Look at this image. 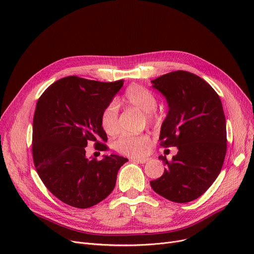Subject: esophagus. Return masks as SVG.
<instances>
[{
  "label": "esophagus",
  "mask_w": 254,
  "mask_h": 254,
  "mask_svg": "<svg viewBox=\"0 0 254 254\" xmlns=\"http://www.w3.org/2000/svg\"><path fill=\"white\" fill-rule=\"evenodd\" d=\"M131 162H135V163H140V164H145V163H147L149 159L148 158H137V157H134V158H131L130 159Z\"/></svg>",
  "instance_id": "esophagus-1"
}]
</instances>
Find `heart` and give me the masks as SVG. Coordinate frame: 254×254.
Masks as SVG:
<instances>
[{
  "mask_svg": "<svg viewBox=\"0 0 254 254\" xmlns=\"http://www.w3.org/2000/svg\"><path fill=\"white\" fill-rule=\"evenodd\" d=\"M123 101L146 113V120L149 125H155L157 123V116L153 112L156 109L157 99L148 88L139 84H132L126 90ZM101 125L107 135L113 136L117 134L119 130V120L118 106L116 102H112L106 107L101 116ZM150 142V137L146 134H123L114 142V148L119 153L130 156H140L147 150Z\"/></svg>",
  "mask_w": 254,
  "mask_h": 254,
  "instance_id": "b5f03b06",
  "label": "heart"
}]
</instances>
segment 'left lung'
I'll return each instance as SVG.
<instances>
[{"label":"left lung","mask_w":254,"mask_h":254,"mask_svg":"<svg viewBox=\"0 0 254 254\" xmlns=\"http://www.w3.org/2000/svg\"><path fill=\"white\" fill-rule=\"evenodd\" d=\"M166 97L169 112L162 125L161 145L177 147L152 190L169 201L189 203L201 196L221 171L226 153V126L217 92L190 72L175 71L152 80Z\"/></svg>","instance_id":"obj_1"}]
</instances>
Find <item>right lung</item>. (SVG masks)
<instances>
[{
    "instance_id": "add662e5",
    "label": "right lung",
    "mask_w": 254,
    "mask_h": 254,
    "mask_svg": "<svg viewBox=\"0 0 254 254\" xmlns=\"http://www.w3.org/2000/svg\"><path fill=\"white\" fill-rule=\"evenodd\" d=\"M124 80L100 82L68 76L52 83L39 98L33 120L32 152L39 177L63 203L80 209L108 196L119 168L128 159L116 154L88 159L87 143L108 150L101 125L105 108Z\"/></svg>"
}]
</instances>
